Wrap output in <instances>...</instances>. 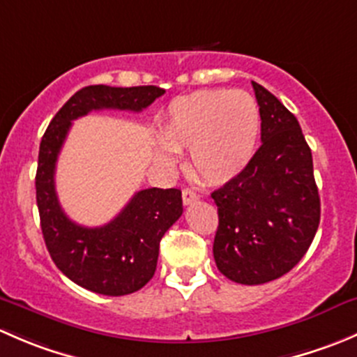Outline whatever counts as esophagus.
<instances>
[{"mask_svg": "<svg viewBox=\"0 0 357 357\" xmlns=\"http://www.w3.org/2000/svg\"><path fill=\"white\" fill-rule=\"evenodd\" d=\"M183 204L185 205H190V204H195L197 200H199V195H197L195 192H193V190H190V188H185L183 190Z\"/></svg>", "mask_w": 357, "mask_h": 357, "instance_id": "34e87169", "label": "esophagus"}]
</instances>
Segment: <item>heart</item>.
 Segmentation results:
<instances>
[{"label":"heart","instance_id":"b5f03b06","mask_svg":"<svg viewBox=\"0 0 357 357\" xmlns=\"http://www.w3.org/2000/svg\"><path fill=\"white\" fill-rule=\"evenodd\" d=\"M261 112L245 91L200 89L172 100L162 119L155 158L172 164L174 152L190 150V171L219 186L242 174L255 155Z\"/></svg>","mask_w":357,"mask_h":357}]
</instances>
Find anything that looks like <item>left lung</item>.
<instances>
[{
    "instance_id": "1",
    "label": "left lung",
    "mask_w": 357,
    "mask_h": 357,
    "mask_svg": "<svg viewBox=\"0 0 357 357\" xmlns=\"http://www.w3.org/2000/svg\"><path fill=\"white\" fill-rule=\"evenodd\" d=\"M252 86L262 145L242 174L212 193L219 215L215 264L242 285L289 273L312 243L321 214L311 149L298 121L268 89Z\"/></svg>"
}]
</instances>
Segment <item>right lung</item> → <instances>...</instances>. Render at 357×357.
Returning <instances> with one entry per match:
<instances>
[{"label":"right lung","instance_id":"right-lung-1","mask_svg":"<svg viewBox=\"0 0 357 357\" xmlns=\"http://www.w3.org/2000/svg\"><path fill=\"white\" fill-rule=\"evenodd\" d=\"M164 93L157 86H86L56 112L39 145L36 200L46 248L68 280L95 294L128 295L152 280L162 236L183 214L181 190H142L110 222L86 228L70 221L60 207L56 158L72 121L91 110L142 112Z\"/></svg>","mask_w":357,"mask_h":357}]
</instances>
